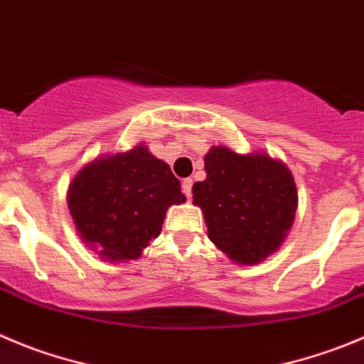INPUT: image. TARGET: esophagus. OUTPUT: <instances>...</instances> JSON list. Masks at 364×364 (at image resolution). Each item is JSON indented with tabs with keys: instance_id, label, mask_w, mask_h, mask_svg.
Segmentation results:
<instances>
[{
	"instance_id": "esophagus-1",
	"label": "esophagus",
	"mask_w": 364,
	"mask_h": 364,
	"mask_svg": "<svg viewBox=\"0 0 364 364\" xmlns=\"http://www.w3.org/2000/svg\"><path fill=\"white\" fill-rule=\"evenodd\" d=\"M191 189H193V180L191 178L182 180V193H184L188 198H191Z\"/></svg>"
}]
</instances>
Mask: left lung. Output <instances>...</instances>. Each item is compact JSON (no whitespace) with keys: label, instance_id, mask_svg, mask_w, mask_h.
<instances>
[{"label":"left lung","instance_id":"obj_1","mask_svg":"<svg viewBox=\"0 0 364 364\" xmlns=\"http://www.w3.org/2000/svg\"><path fill=\"white\" fill-rule=\"evenodd\" d=\"M205 180L193 186L209 240L232 262L254 266L275 254L295 221L299 195L291 171L264 151L213 146Z\"/></svg>","mask_w":364,"mask_h":364}]
</instances>
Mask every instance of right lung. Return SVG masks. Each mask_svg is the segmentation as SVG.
I'll list each match as a JSON object with an SVG mask.
<instances>
[{
  "mask_svg": "<svg viewBox=\"0 0 364 364\" xmlns=\"http://www.w3.org/2000/svg\"><path fill=\"white\" fill-rule=\"evenodd\" d=\"M184 202L171 168L144 144L96 157L68 189L78 237L114 264L139 259L161 234L169 207Z\"/></svg>",
  "mask_w": 364,
  "mask_h": 364,
  "instance_id": "1",
  "label": "right lung"
}]
</instances>
